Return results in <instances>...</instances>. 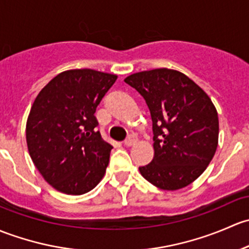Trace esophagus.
<instances>
[{"mask_svg":"<svg viewBox=\"0 0 249 249\" xmlns=\"http://www.w3.org/2000/svg\"><path fill=\"white\" fill-rule=\"evenodd\" d=\"M135 142H137V138H135L134 135H129V137H128L127 139L124 140V146H127V147H129V146L134 145Z\"/></svg>","mask_w":249,"mask_h":249,"instance_id":"esophagus-1","label":"esophagus"}]
</instances>
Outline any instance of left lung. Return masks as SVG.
<instances>
[{
    "instance_id": "obj_1",
    "label": "left lung",
    "mask_w": 249,
    "mask_h": 249,
    "mask_svg": "<svg viewBox=\"0 0 249 249\" xmlns=\"http://www.w3.org/2000/svg\"><path fill=\"white\" fill-rule=\"evenodd\" d=\"M124 83L143 97L152 119L155 156L140 174L164 191L191 184L218 145V114L210 97L183 73L168 68L134 73Z\"/></svg>"
}]
</instances>
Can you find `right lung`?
I'll use <instances>...</instances> for the list:
<instances>
[{"label":"right lung","mask_w":249,"mask_h":249,"mask_svg":"<svg viewBox=\"0 0 249 249\" xmlns=\"http://www.w3.org/2000/svg\"><path fill=\"white\" fill-rule=\"evenodd\" d=\"M117 75L93 69L57 74L33 102L26 124L32 162L49 184L81 196L101 182L112 146L104 142L94 112Z\"/></svg>","instance_id":"add662e5"}]
</instances>
